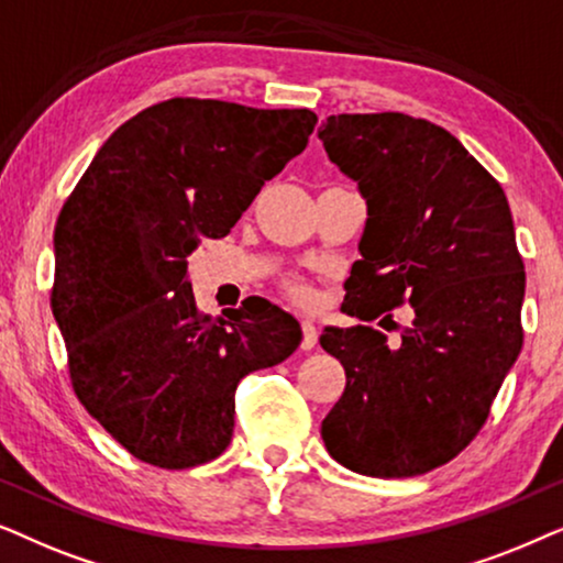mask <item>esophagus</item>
I'll return each instance as SVG.
<instances>
[{
    "label": "esophagus",
    "mask_w": 563,
    "mask_h": 563,
    "mask_svg": "<svg viewBox=\"0 0 563 563\" xmlns=\"http://www.w3.org/2000/svg\"><path fill=\"white\" fill-rule=\"evenodd\" d=\"M301 332H303L301 347H303V350H311L313 344H317V340H319V329H317V324H313L311 319H303V321H301Z\"/></svg>",
    "instance_id": "1"
}]
</instances>
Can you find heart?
I'll return each mask as SVG.
<instances>
[{
    "label": "heart",
    "instance_id": "obj_1",
    "mask_svg": "<svg viewBox=\"0 0 563 563\" xmlns=\"http://www.w3.org/2000/svg\"><path fill=\"white\" fill-rule=\"evenodd\" d=\"M288 290H290V296L296 298V301H301V303H311L313 301V290H311L309 283L290 280L288 283Z\"/></svg>",
    "mask_w": 563,
    "mask_h": 563
}]
</instances>
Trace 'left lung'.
<instances>
[{"instance_id":"left-lung-1","label":"left lung","mask_w":563,"mask_h":563,"mask_svg":"<svg viewBox=\"0 0 563 563\" xmlns=\"http://www.w3.org/2000/svg\"><path fill=\"white\" fill-rule=\"evenodd\" d=\"M319 139L368 200L342 309L380 324L415 309L396 342L368 324L324 329L347 384L321 438L357 474H427L476 438L522 350L526 265L507 195L424 118L329 115Z\"/></svg>"}]
</instances>
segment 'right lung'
Wrapping results in <instances>:
<instances>
[{
    "mask_svg": "<svg viewBox=\"0 0 563 563\" xmlns=\"http://www.w3.org/2000/svg\"><path fill=\"white\" fill-rule=\"evenodd\" d=\"M313 125L306 108L172 97L125 120L66 198L51 309L74 394L133 459L159 468L219 459L239 380L301 342L298 321L267 301L206 317L187 254L229 234Z\"/></svg>",
    "mask_w": 563,
    "mask_h": 563,
    "instance_id": "1",
    "label": "right lung"
}]
</instances>
